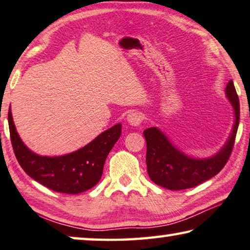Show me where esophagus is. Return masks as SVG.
<instances>
[{"instance_id":"esophagus-1","label":"esophagus","mask_w":250,"mask_h":250,"mask_svg":"<svg viewBox=\"0 0 250 250\" xmlns=\"http://www.w3.org/2000/svg\"><path fill=\"white\" fill-rule=\"evenodd\" d=\"M143 122V116L137 112H130L127 115V123L130 126H138Z\"/></svg>"}]
</instances>
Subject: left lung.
<instances>
[{"label":"left lung","mask_w":250,"mask_h":250,"mask_svg":"<svg viewBox=\"0 0 250 250\" xmlns=\"http://www.w3.org/2000/svg\"><path fill=\"white\" fill-rule=\"evenodd\" d=\"M226 96L232 105L235 122L227 142L212 156L206 159L191 157L175 147L159 128L149 127L144 130L147 145V173L153 182L168 190H184L199 186L222 170L231 154L239 125V99L232 80L226 87Z\"/></svg>","instance_id":"1"}]
</instances>
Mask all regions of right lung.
I'll return each mask as SVG.
<instances>
[{
	"label": "right lung",
	"instance_id": "1",
	"mask_svg": "<svg viewBox=\"0 0 250 250\" xmlns=\"http://www.w3.org/2000/svg\"><path fill=\"white\" fill-rule=\"evenodd\" d=\"M9 128L14 154L30 178L60 193L78 194L98 183L110 149L122 134V124L108 128L86 146L61 156H42L26 147L15 128L11 106Z\"/></svg>",
	"mask_w": 250,
	"mask_h": 250
}]
</instances>
